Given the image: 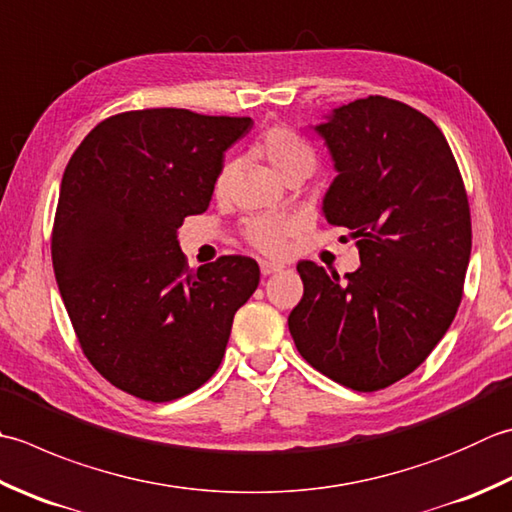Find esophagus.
Here are the masks:
<instances>
[{"mask_svg":"<svg viewBox=\"0 0 512 512\" xmlns=\"http://www.w3.org/2000/svg\"><path fill=\"white\" fill-rule=\"evenodd\" d=\"M284 266L282 264H273V262H259V270H262V275H273L279 273Z\"/></svg>","mask_w":512,"mask_h":512,"instance_id":"34e87169","label":"esophagus"}]
</instances>
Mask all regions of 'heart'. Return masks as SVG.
Masks as SVG:
<instances>
[{"label":"heart","mask_w":512,"mask_h":512,"mask_svg":"<svg viewBox=\"0 0 512 512\" xmlns=\"http://www.w3.org/2000/svg\"><path fill=\"white\" fill-rule=\"evenodd\" d=\"M257 150L262 153V157H266V162L273 166L275 173L286 179V182L290 177L297 175L308 177L317 166V153L313 144L290 126H270L266 133L259 137ZM235 175V162H226L222 170H219L215 179V195L219 199H226L230 195V190H233L235 184ZM297 228L299 222L293 215L264 213L248 219L244 226V235L246 242L257 248L259 253L282 255L290 242V237L297 233Z\"/></svg>","instance_id":"1"}]
</instances>
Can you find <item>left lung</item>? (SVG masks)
<instances>
[{"label": "left lung", "mask_w": 512, "mask_h": 512, "mask_svg": "<svg viewBox=\"0 0 512 512\" xmlns=\"http://www.w3.org/2000/svg\"><path fill=\"white\" fill-rule=\"evenodd\" d=\"M315 130L337 170L324 217L357 239L362 266L342 282L299 262L304 297L288 328L315 370L373 393L413 373L453 324L473 242L468 195L442 130L397 99H355Z\"/></svg>", "instance_id": "left-lung-1"}]
</instances>
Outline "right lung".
<instances>
[{
	"instance_id": "add662e5",
	"label": "right lung",
	"mask_w": 512,
	"mask_h": 512,
	"mask_svg": "<svg viewBox=\"0 0 512 512\" xmlns=\"http://www.w3.org/2000/svg\"><path fill=\"white\" fill-rule=\"evenodd\" d=\"M250 126L186 108L128 110L90 130L64 170L55 279L88 362L128 395L173 402L206 384L255 293V259L226 255L193 273L177 242Z\"/></svg>"
}]
</instances>
